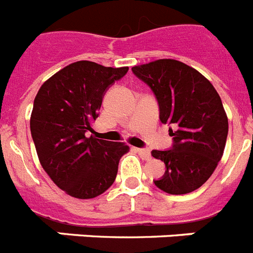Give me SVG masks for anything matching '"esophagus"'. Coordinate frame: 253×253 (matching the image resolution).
I'll use <instances>...</instances> for the list:
<instances>
[{
  "label": "esophagus",
  "instance_id": "obj_1",
  "mask_svg": "<svg viewBox=\"0 0 253 253\" xmlns=\"http://www.w3.org/2000/svg\"><path fill=\"white\" fill-rule=\"evenodd\" d=\"M135 152H138L141 155V157L143 160H150L151 159V152L150 150H146V148H134Z\"/></svg>",
  "mask_w": 253,
  "mask_h": 253
}]
</instances>
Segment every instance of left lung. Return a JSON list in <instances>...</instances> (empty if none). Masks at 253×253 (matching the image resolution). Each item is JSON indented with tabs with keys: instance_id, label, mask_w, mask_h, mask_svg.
Segmentation results:
<instances>
[{
	"instance_id": "8db88e82",
	"label": "left lung",
	"mask_w": 253,
	"mask_h": 253,
	"mask_svg": "<svg viewBox=\"0 0 253 253\" xmlns=\"http://www.w3.org/2000/svg\"><path fill=\"white\" fill-rule=\"evenodd\" d=\"M131 70L153 90L161 123L174 128L172 150L151 152L166 166L155 184L169 194L196 191L212 175L225 148L228 116L219 93L200 71L178 60L160 59Z\"/></svg>"
}]
</instances>
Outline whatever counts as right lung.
Wrapping results in <instances>:
<instances>
[{"instance_id":"add662e5","label":"right lung","mask_w":253,"mask_h":253,"mask_svg":"<svg viewBox=\"0 0 253 253\" xmlns=\"http://www.w3.org/2000/svg\"><path fill=\"white\" fill-rule=\"evenodd\" d=\"M128 69L73 62L47 79L34 98L30 131L37 155L52 182L71 197L89 200L107 191L129 151L123 142L87 137L105 92Z\"/></svg>"}]
</instances>
